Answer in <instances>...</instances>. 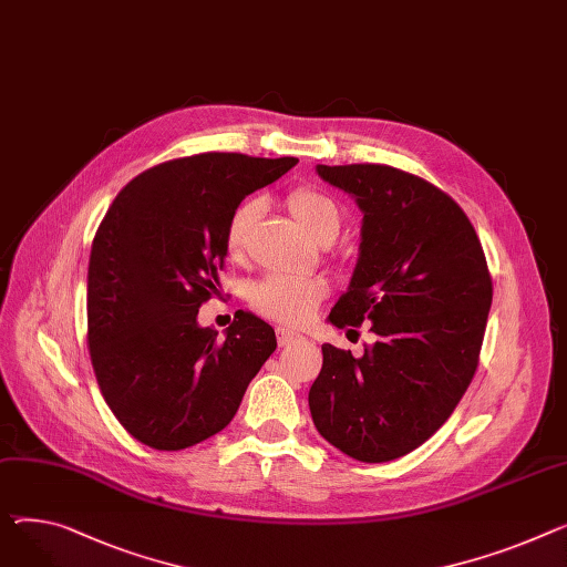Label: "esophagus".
Instances as JSON below:
<instances>
[{
    "label": "esophagus",
    "mask_w": 567,
    "mask_h": 567,
    "mask_svg": "<svg viewBox=\"0 0 567 567\" xmlns=\"http://www.w3.org/2000/svg\"><path fill=\"white\" fill-rule=\"evenodd\" d=\"M276 334H278V344H280V347H289V344H293V342H303V334L293 332V330H289V328H285V326H278V328H276Z\"/></svg>",
    "instance_id": "1"
}]
</instances>
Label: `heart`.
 I'll return each mask as SVG.
<instances>
[{
    "instance_id": "heart-1",
    "label": "heart",
    "mask_w": 567,
    "mask_h": 567,
    "mask_svg": "<svg viewBox=\"0 0 567 567\" xmlns=\"http://www.w3.org/2000/svg\"><path fill=\"white\" fill-rule=\"evenodd\" d=\"M289 212L303 228L321 244L337 237L342 214L332 198L317 192V188H296L287 198ZM264 203L259 198L244 200L230 216L228 233H225V248L233 257H239L246 248L248 235L259 218ZM328 293L323 278H298L285 274H269L250 289V303L261 315L280 323H303Z\"/></svg>"
}]
</instances>
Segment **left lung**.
Returning <instances> with one entry per match:
<instances>
[{
	"mask_svg": "<svg viewBox=\"0 0 567 567\" xmlns=\"http://www.w3.org/2000/svg\"><path fill=\"white\" fill-rule=\"evenodd\" d=\"M317 173L362 212L355 269L328 321H371L375 342L362 358L321 347L312 422L342 454L388 463L424 444L470 388L493 280L470 218L437 186L381 164Z\"/></svg>",
	"mask_w": 567,
	"mask_h": 567,
	"instance_id": "left-lung-1",
	"label": "left lung"
}]
</instances>
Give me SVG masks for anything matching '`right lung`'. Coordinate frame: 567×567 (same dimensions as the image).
Returning <instances> with one entry per match:
<instances>
[{
    "label": "right lung",
    "instance_id": "add662e5",
    "mask_svg": "<svg viewBox=\"0 0 567 567\" xmlns=\"http://www.w3.org/2000/svg\"><path fill=\"white\" fill-rule=\"evenodd\" d=\"M296 157L205 153L159 164L113 200L91 246L89 351L111 412L138 442L179 451L233 422L276 351L274 328L239 310L218 342L198 310L218 291L225 233L241 200Z\"/></svg>",
    "mask_w": 567,
    "mask_h": 567
}]
</instances>
